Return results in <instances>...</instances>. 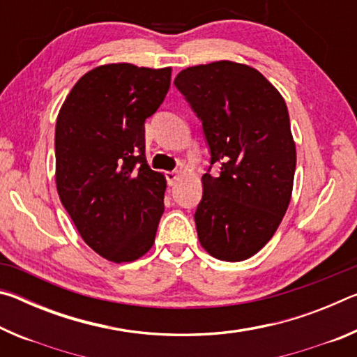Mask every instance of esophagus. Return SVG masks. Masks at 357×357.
<instances>
[{
  "instance_id": "34e87169",
  "label": "esophagus",
  "mask_w": 357,
  "mask_h": 357,
  "mask_svg": "<svg viewBox=\"0 0 357 357\" xmlns=\"http://www.w3.org/2000/svg\"><path fill=\"white\" fill-rule=\"evenodd\" d=\"M165 178H167L168 185H174V184L178 183V179H179V173L178 172H167L165 173Z\"/></svg>"
}]
</instances>
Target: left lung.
Segmentation results:
<instances>
[{"label":"left lung","mask_w":357,"mask_h":357,"mask_svg":"<svg viewBox=\"0 0 357 357\" xmlns=\"http://www.w3.org/2000/svg\"><path fill=\"white\" fill-rule=\"evenodd\" d=\"M174 84L202 121L211 167H220L217 178H202L198 239L214 258L243 261L274 236L291 200L296 146L287 104L263 74L233 61L187 68Z\"/></svg>","instance_id":"obj_1"}]
</instances>
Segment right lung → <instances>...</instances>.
<instances>
[{"label":"right lung","instance_id":"1","mask_svg":"<svg viewBox=\"0 0 357 357\" xmlns=\"http://www.w3.org/2000/svg\"><path fill=\"white\" fill-rule=\"evenodd\" d=\"M172 68L99 66L66 98L55 130L59 200L86 243L113 263L143 257L164 214L165 176L144 155V121L170 88Z\"/></svg>","mask_w":357,"mask_h":357}]
</instances>
